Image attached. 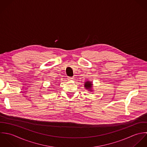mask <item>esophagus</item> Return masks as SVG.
<instances>
[{
    "label": "esophagus",
    "mask_w": 147,
    "mask_h": 147,
    "mask_svg": "<svg viewBox=\"0 0 147 147\" xmlns=\"http://www.w3.org/2000/svg\"><path fill=\"white\" fill-rule=\"evenodd\" d=\"M67 79H68V80H73L74 79V77H67Z\"/></svg>",
    "instance_id": "obj_1"
}]
</instances>
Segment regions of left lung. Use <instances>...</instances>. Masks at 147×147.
Wrapping results in <instances>:
<instances>
[{
	"label": "left lung",
	"instance_id": "1",
	"mask_svg": "<svg viewBox=\"0 0 147 147\" xmlns=\"http://www.w3.org/2000/svg\"><path fill=\"white\" fill-rule=\"evenodd\" d=\"M92 82L91 81H86L85 82V85H84V86L85 88L88 90V91H92V90L91 89L92 88Z\"/></svg>",
	"mask_w": 147,
	"mask_h": 147
}]
</instances>
